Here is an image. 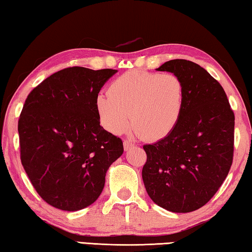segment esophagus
<instances>
[{
	"label": "esophagus",
	"instance_id": "obj_1",
	"mask_svg": "<svg viewBox=\"0 0 252 252\" xmlns=\"http://www.w3.org/2000/svg\"><path fill=\"white\" fill-rule=\"evenodd\" d=\"M123 147H125V150L127 151V150H130L131 148H133L134 144L132 143V142L130 141V140H126L125 143H123Z\"/></svg>",
	"mask_w": 252,
	"mask_h": 252
}]
</instances>
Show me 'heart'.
<instances>
[{
  "mask_svg": "<svg viewBox=\"0 0 252 252\" xmlns=\"http://www.w3.org/2000/svg\"><path fill=\"white\" fill-rule=\"evenodd\" d=\"M185 97V84L177 74L131 70L111 82L109 93L97 94L95 108L111 133L121 134L132 120L134 133L153 141L176 127Z\"/></svg>",
  "mask_w": 252,
  "mask_h": 252,
  "instance_id": "1",
  "label": "heart"
}]
</instances>
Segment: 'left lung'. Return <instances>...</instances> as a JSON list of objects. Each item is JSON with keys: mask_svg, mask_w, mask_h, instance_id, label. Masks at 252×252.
Returning a JSON list of instances; mask_svg holds the SVG:
<instances>
[{"mask_svg": "<svg viewBox=\"0 0 252 252\" xmlns=\"http://www.w3.org/2000/svg\"><path fill=\"white\" fill-rule=\"evenodd\" d=\"M177 74L186 90L176 127L163 139L143 146L142 179L149 197L171 212L203 207L222 185L232 164L234 114L227 94L199 64L171 60L158 67Z\"/></svg>", "mask_w": 252, "mask_h": 252, "instance_id": "8db88e82", "label": "left lung"}]
</instances>
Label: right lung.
<instances>
[{"instance_id": "right-lung-1", "label": "right lung", "mask_w": 252, "mask_h": 252, "mask_svg": "<svg viewBox=\"0 0 252 252\" xmlns=\"http://www.w3.org/2000/svg\"><path fill=\"white\" fill-rule=\"evenodd\" d=\"M117 70L73 66L30 92L19 120L21 162L40 197L65 211L99 198L122 140L100 126L95 99Z\"/></svg>"}]
</instances>
